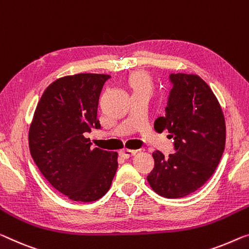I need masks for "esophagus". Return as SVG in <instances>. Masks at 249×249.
Returning <instances> with one entry per match:
<instances>
[{"label": "esophagus", "mask_w": 249, "mask_h": 249, "mask_svg": "<svg viewBox=\"0 0 249 249\" xmlns=\"http://www.w3.org/2000/svg\"><path fill=\"white\" fill-rule=\"evenodd\" d=\"M136 152H137V150H132V149L124 148L120 151V155L124 157V158H129V157L136 155Z\"/></svg>", "instance_id": "obj_1"}]
</instances>
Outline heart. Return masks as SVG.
<instances>
[{
    "instance_id": "b5f03b06",
    "label": "heart",
    "mask_w": 249,
    "mask_h": 249,
    "mask_svg": "<svg viewBox=\"0 0 249 249\" xmlns=\"http://www.w3.org/2000/svg\"><path fill=\"white\" fill-rule=\"evenodd\" d=\"M129 86L131 88L133 93L139 92V91H149V92H151L152 89L150 79L144 73L132 74L129 80Z\"/></svg>"
}]
</instances>
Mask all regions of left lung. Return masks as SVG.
Segmentation results:
<instances>
[{"instance_id": "1", "label": "left lung", "mask_w": 249, "mask_h": 249, "mask_svg": "<svg viewBox=\"0 0 249 249\" xmlns=\"http://www.w3.org/2000/svg\"><path fill=\"white\" fill-rule=\"evenodd\" d=\"M170 81L166 114L157 118L154 127L157 132L168 130L177 152L164 157L156 150L147 180L155 193L175 199L195 193L215 173L226 124L216 95L199 75L171 73Z\"/></svg>"}]
</instances>
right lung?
I'll list each match as a JSON object with an SVG mask.
<instances>
[{"instance_id": "right-lung-1", "label": "right lung", "mask_w": 249, "mask_h": 249, "mask_svg": "<svg viewBox=\"0 0 249 249\" xmlns=\"http://www.w3.org/2000/svg\"><path fill=\"white\" fill-rule=\"evenodd\" d=\"M108 74L78 73L53 81L37 102L29 130L34 162L52 187L73 201L105 196L118 168V152L91 148L99 95Z\"/></svg>"}]
</instances>
